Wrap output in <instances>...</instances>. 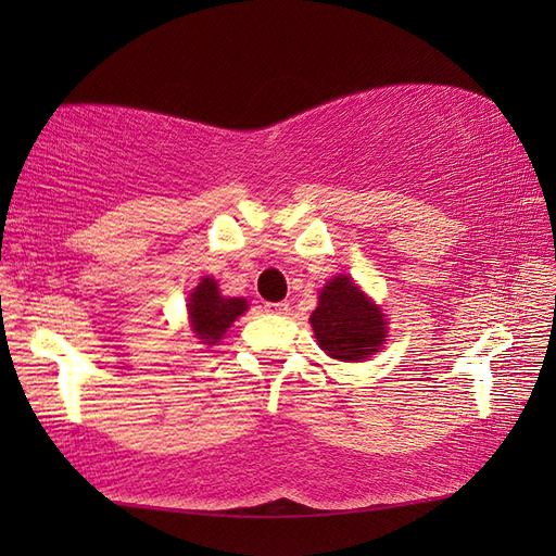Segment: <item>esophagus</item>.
Segmentation results:
<instances>
[{
    "label": "esophagus",
    "instance_id": "esophagus-1",
    "mask_svg": "<svg viewBox=\"0 0 556 556\" xmlns=\"http://www.w3.org/2000/svg\"><path fill=\"white\" fill-rule=\"evenodd\" d=\"M266 308V313H276V315H285L290 311V304L288 301H278V304H266L264 306Z\"/></svg>",
    "mask_w": 556,
    "mask_h": 556
}]
</instances>
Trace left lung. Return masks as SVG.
<instances>
[{
    "label": "left lung",
    "mask_w": 556,
    "mask_h": 556,
    "mask_svg": "<svg viewBox=\"0 0 556 556\" xmlns=\"http://www.w3.org/2000/svg\"><path fill=\"white\" fill-rule=\"evenodd\" d=\"M317 345L331 359L362 362L380 352L387 323L378 304L368 299L350 276L331 278L317 296L311 315Z\"/></svg>",
    "instance_id": "obj_1"
}]
</instances>
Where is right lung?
Masks as SVG:
<instances>
[{"instance_id": "right-lung-1", "label": "right lung", "mask_w": 556, "mask_h": 556, "mask_svg": "<svg viewBox=\"0 0 556 556\" xmlns=\"http://www.w3.org/2000/svg\"><path fill=\"white\" fill-rule=\"evenodd\" d=\"M248 311V301L241 296H223L217 282L208 276L192 290L188 299L190 327L201 345H215L223 339L225 331L233 325V319Z\"/></svg>"}]
</instances>
